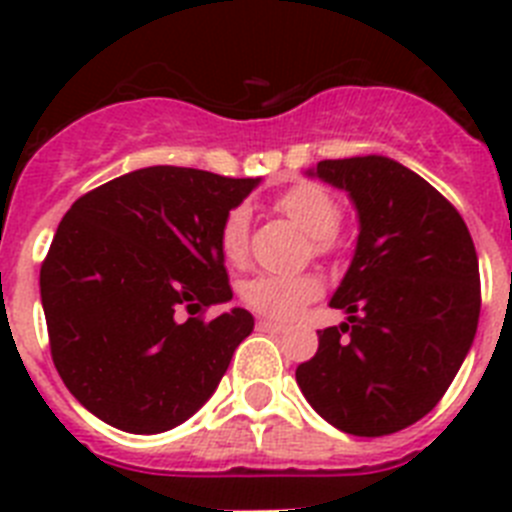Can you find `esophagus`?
<instances>
[{"mask_svg": "<svg viewBox=\"0 0 512 512\" xmlns=\"http://www.w3.org/2000/svg\"><path fill=\"white\" fill-rule=\"evenodd\" d=\"M256 328L264 330V333H282L284 325H282V323H274V320L259 318V320H256Z\"/></svg>", "mask_w": 512, "mask_h": 512, "instance_id": "obj_1", "label": "esophagus"}]
</instances>
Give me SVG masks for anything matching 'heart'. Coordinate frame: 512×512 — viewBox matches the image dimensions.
I'll return each instance as SVG.
<instances>
[{
  "mask_svg": "<svg viewBox=\"0 0 512 512\" xmlns=\"http://www.w3.org/2000/svg\"><path fill=\"white\" fill-rule=\"evenodd\" d=\"M287 220L312 235L315 253H330L336 246V228L341 223V202L323 184L300 182L282 192L274 202ZM220 253L230 266H243L248 259V212L235 207L220 225ZM320 295L318 279L312 277H277L259 274L243 287V302L266 318L289 320Z\"/></svg>",
  "mask_w": 512,
  "mask_h": 512,
  "instance_id": "obj_1",
  "label": "heart"
}]
</instances>
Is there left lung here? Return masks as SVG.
Instances as JSON below:
<instances>
[{
  "label": "left lung",
  "instance_id": "left-lung-1",
  "mask_svg": "<svg viewBox=\"0 0 512 512\" xmlns=\"http://www.w3.org/2000/svg\"><path fill=\"white\" fill-rule=\"evenodd\" d=\"M307 176L348 192L359 241L297 384L320 418L351 436H387L431 413L472 348L479 264L441 192L387 156L320 161Z\"/></svg>",
  "mask_w": 512,
  "mask_h": 512
}]
</instances>
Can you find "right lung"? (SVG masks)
Returning a JSON list of instances; mask_svg holds the SVG:
<instances>
[{"instance_id":"add662e5","label":"right lung","mask_w":512,"mask_h":512,"mask_svg":"<svg viewBox=\"0 0 512 512\" xmlns=\"http://www.w3.org/2000/svg\"><path fill=\"white\" fill-rule=\"evenodd\" d=\"M261 179L184 166L130 171L79 197L40 266L51 356L71 395L128 433H164L217 390L253 330L233 300L220 225Z\"/></svg>"}]
</instances>
